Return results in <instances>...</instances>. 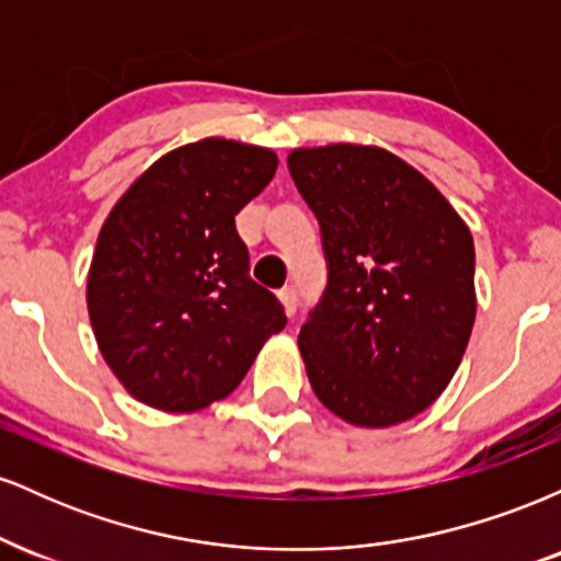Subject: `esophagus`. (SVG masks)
Instances as JSON below:
<instances>
[{
  "instance_id": "obj_1",
  "label": "esophagus",
  "mask_w": 561,
  "mask_h": 561,
  "mask_svg": "<svg viewBox=\"0 0 561 561\" xmlns=\"http://www.w3.org/2000/svg\"><path fill=\"white\" fill-rule=\"evenodd\" d=\"M279 302H282V308H285L287 317H293V313L298 311V289L295 287L279 289Z\"/></svg>"
}]
</instances>
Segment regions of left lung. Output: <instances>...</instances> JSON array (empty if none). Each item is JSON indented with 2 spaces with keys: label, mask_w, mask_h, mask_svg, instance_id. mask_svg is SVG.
I'll use <instances>...</instances> for the list:
<instances>
[{
  "label": "left lung",
  "mask_w": 561,
  "mask_h": 561,
  "mask_svg": "<svg viewBox=\"0 0 561 561\" xmlns=\"http://www.w3.org/2000/svg\"><path fill=\"white\" fill-rule=\"evenodd\" d=\"M287 169L330 261L324 298L298 337L308 382L356 427L414 420L448 388L472 334V231L385 147H295Z\"/></svg>",
  "instance_id": "1"
}]
</instances>
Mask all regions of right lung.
Returning <instances> with one entry per match:
<instances>
[{
	"mask_svg": "<svg viewBox=\"0 0 561 561\" xmlns=\"http://www.w3.org/2000/svg\"><path fill=\"white\" fill-rule=\"evenodd\" d=\"M276 165L268 147L205 137L158 158L107 214L87 276L89 321L139 403L190 414L221 401L285 330L234 227Z\"/></svg>",
	"mask_w": 561,
	"mask_h": 561,
	"instance_id": "right-lung-1",
	"label": "right lung"
}]
</instances>
